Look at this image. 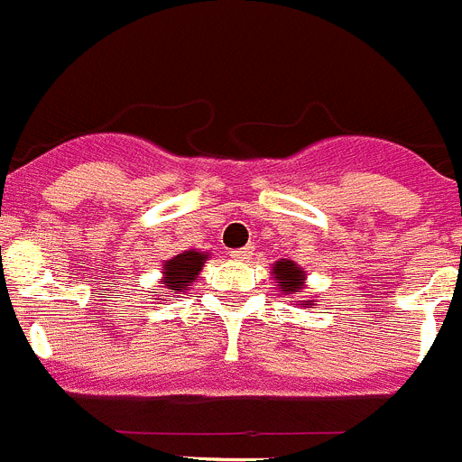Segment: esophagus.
<instances>
[{
  "label": "esophagus",
  "mask_w": 462,
  "mask_h": 462,
  "mask_svg": "<svg viewBox=\"0 0 462 462\" xmlns=\"http://www.w3.org/2000/svg\"><path fill=\"white\" fill-rule=\"evenodd\" d=\"M252 254H254V249H252V247L234 249V252H231V259H234V261H240V263H245V261L252 259Z\"/></svg>",
  "instance_id": "1"
}]
</instances>
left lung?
Returning a JSON list of instances; mask_svg holds the SVG:
<instances>
[{"label":"left lung","instance_id":"obj_1","mask_svg":"<svg viewBox=\"0 0 462 462\" xmlns=\"http://www.w3.org/2000/svg\"><path fill=\"white\" fill-rule=\"evenodd\" d=\"M273 274H274V282H277V286L282 289V293L286 295H293V293H302L304 289V270L298 268V265L293 263V261H277L273 268ZM304 302L309 304V300H304ZM314 302V300H311Z\"/></svg>","mask_w":462,"mask_h":462}]
</instances>
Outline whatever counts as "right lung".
I'll return each mask as SVG.
<instances>
[{"instance_id": "right-lung-1", "label": "right lung", "mask_w": 462, "mask_h": 462, "mask_svg": "<svg viewBox=\"0 0 462 462\" xmlns=\"http://www.w3.org/2000/svg\"><path fill=\"white\" fill-rule=\"evenodd\" d=\"M208 261V252H197V249H188V252L173 256V259L164 261L162 265V286H160L158 300L173 298L176 293H185L201 273L203 263Z\"/></svg>"}]
</instances>
